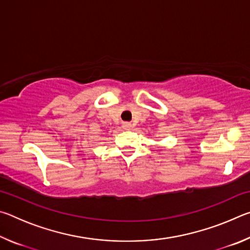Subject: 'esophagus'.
I'll list each match as a JSON object with an SVG mask.
<instances>
[{
    "mask_svg": "<svg viewBox=\"0 0 250 250\" xmlns=\"http://www.w3.org/2000/svg\"><path fill=\"white\" fill-rule=\"evenodd\" d=\"M124 128H125V130L130 129V128H131V124H129V122H125V124H124Z\"/></svg>",
    "mask_w": 250,
    "mask_h": 250,
    "instance_id": "1",
    "label": "esophagus"
}]
</instances>
